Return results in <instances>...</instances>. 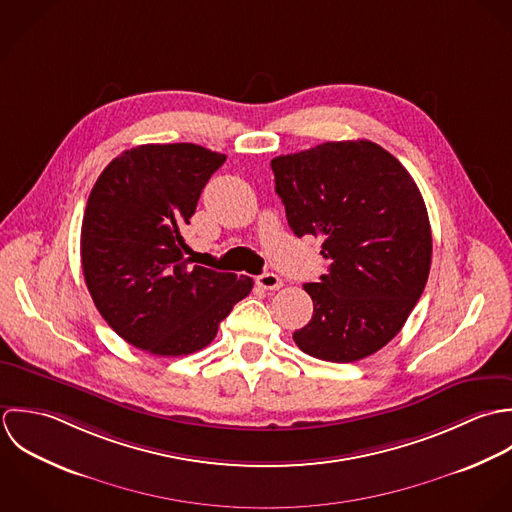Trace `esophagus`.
<instances>
[{"label": "esophagus", "instance_id": "1", "mask_svg": "<svg viewBox=\"0 0 512 512\" xmlns=\"http://www.w3.org/2000/svg\"><path fill=\"white\" fill-rule=\"evenodd\" d=\"M257 285L265 291H279L283 287V279L275 273H263L257 277Z\"/></svg>", "mask_w": 512, "mask_h": 512}]
</instances>
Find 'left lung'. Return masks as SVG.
I'll use <instances>...</instances> for the list:
<instances>
[{
    "instance_id": "1",
    "label": "left lung",
    "mask_w": 512,
    "mask_h": 512,
    "mask_svg": "<svg viewBox=\"0 0 512 512\" xmlns=\"http://www.w3.org/2000/svg\"><path fill=\"white\" fill-rule=\"evenodd\" d=\"M275 192L297 237L322 239L330 269L303 289L312 318L297 346L348 364L386 346L406 324L431 267V227L408 170L370 140L324 142L271 160Z\"/></svg>"
}]
</instances>
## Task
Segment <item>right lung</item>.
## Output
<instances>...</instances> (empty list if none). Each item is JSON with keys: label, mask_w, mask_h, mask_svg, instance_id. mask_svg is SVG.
<instances>
[{"label": "right lung", "mask_w": 512, "mask_h": 512, "mask_svg": "<svg viewBox=\"0 0 512 512\" xmlns=\"http://www.w3.org/2000/svg\"><path fill=\"white\" fill-rule=\"evenodd\" d=\"M225 154L204 146L142 144L99 176L81 227L87 289L108 326L156 356L205 348L219 322L253 289L184 257L182 227Z\"/></svg>", "instance_id": "obj_1"}]
</instances>
